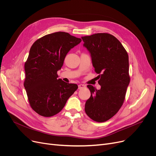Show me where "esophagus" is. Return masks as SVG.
Segmentation results:
<instances>
[{
    "label": "esophagus",
    "instance_id": "esophagus-1",
    "mask_svg": "<svg viewBox=\"0 0 156 156\" xmlns=\"http://www.w3.org/2000/svg\"><path fill=\"white\" fill-rule=\"evenodd\" d=\"M85 87H86L85 85H83V84H80V85H78V89H79V90L83 89V88H85Z\"/></svg>",
    "mask_w": 156,
    "mask_h": 156
}]
</instances>
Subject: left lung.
Segmentation results:
<instances>
[{"label": "left lung", "mask_w": 156, "mask_h": 156, "mask_svg": "<svg viewBox=\"0 0 156 156\" xmlns=\"http://www.w3.org/2000/svg\"><path fill=\"white\" fill-rule=\"evenodd\" d=\"M83 47L90 54L97 73L101 74L96 90L87 85L90 97L86 101L85 111L97 122L108 121L118 112L124 102L129 83L127 52L119 41L108 34H95L81 37Z\"/></svg>", "instance_id": "obj_1"}]
</instances>
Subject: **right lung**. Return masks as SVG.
I'll return each mask as SVG.
<instances>
[{"label": "right lung", "mask_w": 156, "mask_h": 156, "mask_svg": "<svg viewBox=\"0 0 156 156\" xmlns=\"http://www.w3.org/2000/svg\"><path fill=\"white\" fill-rule=\"evenodd\" d=\"M81 42L66 32H55L38 39L30 48L24 64V82L31 108L40 115L51 117L59 113L78 85L58 79L68 52Z\"/></svg>", "instance_id": "obj_1"}]
</instances>
